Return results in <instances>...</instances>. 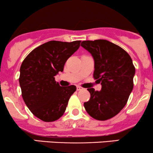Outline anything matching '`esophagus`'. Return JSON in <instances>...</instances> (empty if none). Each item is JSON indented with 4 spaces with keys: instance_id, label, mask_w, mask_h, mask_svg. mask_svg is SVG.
<instances>
[{
    "instance_id": "1",
    "label": "esophagus",
    "mask_w": 153,
    "mask_h": 153,
    "mask_svg": "<svg viewBox=\"0 0 153 153\" xmlns=\"http://www.w3.org/2000/svg\"><path fill=\"white\" fill-rule=\"evenodd\" d=\"M82 89H83V88H82V87L78 86H78H77V91H80V90H82Z\"/></svg>"
}]
</instances>
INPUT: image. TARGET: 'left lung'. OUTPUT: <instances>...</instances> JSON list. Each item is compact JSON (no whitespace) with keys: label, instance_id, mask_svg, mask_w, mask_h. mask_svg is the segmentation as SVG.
<instances>
[{"label":"left lung","instance_id":"obj_1","mask_svg":"<svg viewBox=\"0 0 153 153\" xmlns=\"http://www.w3.org/2000/svg\"><path fill=\"white\" fill-rule=\"evenodd\" d=\"M81 46L92 55L94 78L101 84L100 91L93 88H88L91 98L84 103V107L94 119L107 120L125 106L134 85V66L129 54L109 41H83Z\"/></svg>","mask_w":153,"mask_h":153}]
</instances>
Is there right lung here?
I'll return each instance as SVG.
<instances>
[{
	"instance_id": "1",
	"label": "right lung",
	"mask_w": 153,
	"mask_h": 153,
	"mask_svg": "<svg viewBox=\"0 0 153 153\" xmlns=\"http://www.w3.org/2000/svg\"><path fill=\"white\" fill-rule=\"evenodd\" d=\"M80 41H50L27 55L20 68L19 84L23 99L31 113L46 122L63 115L75 85L62 87L54 80L67 59L76 52Z\"/></svg>"
}]
</instances>
